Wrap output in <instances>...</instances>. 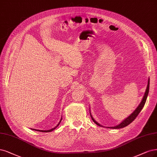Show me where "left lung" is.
Wrapping results in <instances>:
<instances>
[{"instance_id":"8db88e82","label":"left lung","mask_w":157,"mask_h":157,"mask_svg":"<svg viewBox=\"0 0 157 157\" xmlns=\"http://www.w3.org/2000/svg\"><path fill=\"white\" fill-rule=\"evenodd\" d=\"M149 78L148 79L147 88H146V90H145V92L144 95V97H143V99H142L141 102H140V105H138V106L136 108V109L128 117H127V118L125 119V120H124L121 123H120V124H119V125H116V126H115V127H107V128H123V127H125L128 125L129 124H130L131 123H132V122L135 120V119H136V117H137V116L139 114V113H140V112H141L142 109H143V107L144 106L145 103V101H146L147 97V95H148V94H149ZM90 116H91V119H92L93 121H94L95 124H97V125H99V126H100V127H103V126L101 125L98 122H97V121L94 120V117H92V116H91V113H90Z\"/></svg>"}]
</instances>
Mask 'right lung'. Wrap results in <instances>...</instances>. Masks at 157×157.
Returning <instances> with one entry per match:
<instances>
[{
  "label": "right lung",
  "mask_w": 157,
  "mask_h": 157,
  "mask_svg": "<svg viewBox=\"0 0 157 157\" xmlns=\"http://www.w3.org/2000/svg\"><path fill=\"white\" fill-rule=\"evenodd\" d=\"M62 118H61V120H60V122H59V123L58 124V125L55 127H54L53 128H52V129H51V130H47V131H44V130H36V129H32V130H34V131H40V132H51V131H52L53 130H55V129L59 125H60V122H61V121H62Z\"/></svg>",
  "instance_id": "right-lung-1"
}]
</instances>
